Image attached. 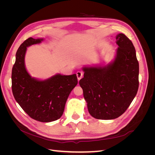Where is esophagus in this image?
I'll return each mask as SVG.
<instances>
[{"instance_id": "34e87169", "label": "esophagus", "mask_w": 155, "mask_h": 155, "mask_svg": "<svg viewBox=\"0 0 155 155\" xmlns=\"http://www.w3.org/2000/svg\"><path fill=\"white\" fill-rule=\"evenodd\" d=\"M76 75H77V77H78V80H80V79L83 76V72L81 71V70H79V71H78L76 72Z\"/></svg>"}]
</instances>
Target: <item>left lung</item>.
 Instances as JSON below:
<instances>
[{
  "instance_id": "obj_1",
  "label": "left lung",
  "mask_w": 155,
  "mask_h": 155,
  "mask_svg": "<svg viewBox=\"0 0 155 155\" xmlns=\"http://www.w3.org/2000/svg\"><path fill=\"white\" fill-rule=\"evenodd\" d=\"M118 48L114 61L105 67H83V89L90 114L96 119L112 120L123 114L138 92L139 64L131 41L116 36Z\"/></svg>"
}]
</instances>
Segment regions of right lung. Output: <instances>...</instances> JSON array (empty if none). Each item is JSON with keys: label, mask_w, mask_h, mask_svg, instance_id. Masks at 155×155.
<instances>
[{"label": "right lung", "mask_w": 155, "mask_h": 155, "mask_svg": "<svg viewBox=\"0 0 155 155\" xmlns=\"http://www.w3.org/2000/svg\"><path fill=\"white\" fill-rule=\"evenodd\" d=\"M43 39H27L16 53L12 72V92L15 100L30 117L41 122L57 120L63 115L68 97L77 85L76 74H56L44 81L31 78L25 64L27 47Z\"/></svg>", "instance_id": "add662e5"}]
</instances>
